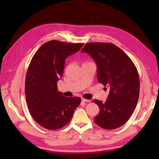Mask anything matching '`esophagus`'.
Wrapping results in <instances>:
<instances>
[{
    "mask_svg": "<svg viewBox=\"0 0 159 159\" xmlns=\"http://www.w3.org/2000/svg\"><path fill=\"white\" fill-rule=\"evenodd\" d=\"M81 101H82L83 102H90V100H89V99H84V98H82L81 99Z\"/></svg>",
    "mask_w": 159,
    "mask_h": 159,
    "instance_id": "obj_1",
    "label": "esophagus"
}]
</instances>
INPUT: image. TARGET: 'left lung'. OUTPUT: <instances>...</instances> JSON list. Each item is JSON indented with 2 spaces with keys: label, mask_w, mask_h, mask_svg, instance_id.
<instances>
[{
  "label": "left lung",
  "mask_w": 159,
  "mask_h": 159,
  "mask_svg": "<svg viewBox=\"0 0 159 159\" xmlns=\"http://www.w3.org/2000/svg\"><path fill=\"white\" fill-rule=\"evenodd\" d=\"M81 52L92 57L98 67L100 84L109 88L106 102L94 99L99 113L94 122L105 129H115L125 123L136 107L140 90L137 70L130 57L111 43L91 42Z\"/></svg>",
  "instance_id": "8db88e82"
}]
</instances>
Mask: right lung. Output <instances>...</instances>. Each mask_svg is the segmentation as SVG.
<instances>
[{"label":"right lung","mask_w":159,"mask_h":159,"mask_svg":"<svg viewBox=\"0 0 159 159\" xmlns=\"http://www.w3.org/2000/svg\"><path fill=\"white\" fill-rule=\"evenodd\" d=\"M83 45L51 40L32 57L26 76V100L33 119L45 129L56 130L66 125L80 104V98L64 97L57 91V82L63 75L66 57Z\"/></svg>","instance_id":"1"}]
</instances>
